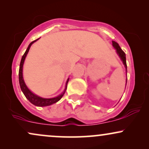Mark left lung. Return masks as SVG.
I'll list each match as a JSON object with an SVG mask.
<instances>
[{
	"label": "left lung",
	"instance_id": "obj_1",
	"mask_svg": "<svg viewBox=\"0 0 149 149\" xmlns=\"http://www.w3.org/2000/svg\"><path fill=\"white\" fill-rule=\"evenodd\" d=\"M112 46H113V47L116 49V53H117L118 55H119V57H120V59H121V60L122 61L123 64H124L125 68H126V72H127V64H126V53H125L124 52L122 51V49L120 48L119 44H118L116 42H114V41H112ZM126 82H127V80H126Z\"/></svg>",
	"mask_w": 149,
	"mask_h": 149
}]
</instances>
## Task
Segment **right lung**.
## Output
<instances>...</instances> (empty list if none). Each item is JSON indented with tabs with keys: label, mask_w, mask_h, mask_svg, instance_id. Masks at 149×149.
Masks as SVG:
<instances>
[{
	"label": "right lung",
	"mask_w": 149,
	"mask_h": 149,
	"mask_svg": "<svg viewBox=\"0 0 149 149\" xmlns=\"http://www.w3.org/2000/svg\"><path fill=\"white\" fill-rule=\"evenodd\" d=\"M39 39H36V40L32 42L28 46V48L26 49V52L23 54L22 56V58H21V63H20V67H19V85H20V87L21 91H22L23 94L25 95L27 99L29 101L30 103L33 105H36V106H39V107H44V106H48V105H51L52 104L57 103V101H59L62 98L63 95L65 93L66 90H67V83L69 82V78H68L67 80V82H66V85H65V89L63 91V92L62 94L59 95V96H56V97L54 98H42L40 97V96H37L31 92L29 89L28 88L26 83H25L24 80H23V64H24V61L25 59L27 56V54H28V51H29V49L30 48V46H32V44H33L34 42H35L36 41L38 40Z\"/></svg>",
	"instance_id": "obj_1"
}]
</instances>
